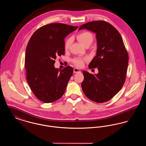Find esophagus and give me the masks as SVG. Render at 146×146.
Instances as JSON below:
<instances>
[{
	"instance_id": "34e87169",
	"label": "esophagus",
	"mask_w": 146,
	"mask_h": 146,
	"mask_svg": "<svg viewBox=\"0 0 146 146\" xmlns=\"http://www.w3.org/2000/svg\"><path fill=\"white\" fill-rule=\"evenodd\" d=\"M73 72H74V73H76L80 72V70H79L78 68H74V70H73Z\"/></svg>"
}]
</instances>
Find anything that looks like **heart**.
<instances>
[{"mask_svg":"<svg viewBox=\"0 0 146 146\" xmlns=\"http://www.w3.org/2000/svg\"><path fill=\"white\" fill-rule=\"evenodd\" d=\"M77 38L80 42H81V43L85 46L88 45H90L92 42H93L94 36L90 32L84 31L80 33L79 35H78ZM72 41V38H68L66 40L64 44V48L66 50L69 49ZM88 60V57H85V58L77 57L73 60V62L78 67H82L83 66L84 62L85 61H87Z\"/></svg>","mask_w":146,"mask_h":146,"instance_id":"b5f03b06","label":"heart"}]
</instances>
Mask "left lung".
<instances>
[{
    "instance_id": "8db88e82",
    "label": "left lung",
    "mask_w": 146,
    "mask_h": 146,
    "mask_svg": "<svg viewBox=\"0 0 146 146\" xmlns=\"http://www.w3.org/2000/svg\"><path fill=\"white\" fill-rule=\"evenodd\" d=\"M96 33V55L91 61L90 69L97 68L98 73L83 71L82 88L84 94L92 101L103 103L110 100L122 88L126 79L129 56L118 31L104 21H92L82 25Z\"/></svg>"
}]
</instances>
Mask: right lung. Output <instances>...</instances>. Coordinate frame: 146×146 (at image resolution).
<instances>
[{"mask_svg": "<svg viewBox=\"0 0 146 146\" xmlns=\"http://www.w3.org/2000/svg\"><path fill=\"white\" fill-rule=\"evenodd\" d=\"M63 23H51L38 29L28 42L25 66L29 86L44 103L56 101L64 94L73 69L55 68L57 57L64 55V38L78 28Z\"/></svg>", "mask_w": 146, "mask_h": 146, "instance_id": "1", "label": "right lung"}]
</instances>
